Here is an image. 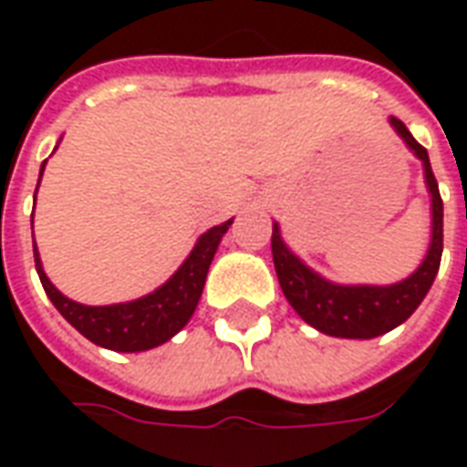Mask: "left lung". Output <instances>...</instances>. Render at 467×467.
I'll return each instance as SVG.
<instances>
[{
    "instance_id": "obj_1",
    "label": "left lung",
    "mask_w": 467,
    "mask_h": 467,
    "mask_svg": "<svg viewBox=\"0 0 467 467\" xmlns=\"http://www.w3.org/2000/svg\"><path fill=\"white\" fill-rule=\"evenodd\" d=\"M400 140L422 162L425 187L431 192V244L418 270L392 285H340L327 280L297 257L285 244L280 224L273 223V263L287 303L315 330L348 340H370L395 330L410 317L425 300L438 275L442 254V200L431 170L428 150L415 142L408 127L390 117Z\"/></svg>"
}]
</instances>
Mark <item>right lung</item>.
<instances>
[{
    "label": "right lung",
    "mask_w": 467,
    "mask_h": 467,
    "mask_svg": "<svg viewBox=\"0 0 467 467\" xmlns=\"http://www.w3.org/2000/svg\"><path fill=\"white\" fill-rule=\"evenodd\" d=\"M45 164L39 170V180H42V172H45ZM230 224H233V220L217 224V227H210L207 233L200 234L192 253L184 257V263L177 267V273L167 283L160 285L154 293L142 295V297L130 300V303L82 305L69 300L67 295L59 293L55 285L49 283L35 244L36 275L42 280L47 297L52 300L59 315L75 330L85 335L87 340L115 352L152 350L157 345L167 343L170 337H174L184 325L190 323L194 307L202 297L207 270L213 265L217 244L223 243Z\"/></svg>",
    "instance_id": "1"
}]
</instances>
